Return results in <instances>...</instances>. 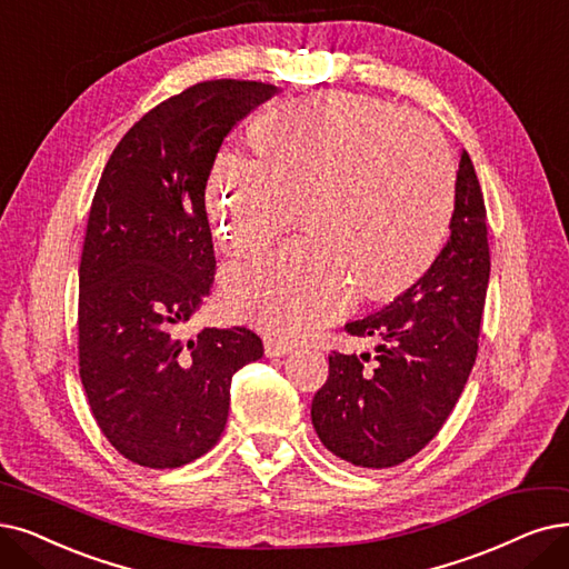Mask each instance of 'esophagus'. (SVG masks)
<instances>
[{"label":"esophagus","mask_w":569,"mask_h":569,"mask_svg":"<svg viewBox=\"0 0 569 569\" xmlns=\"http://www.w3.org/2000/svg\"><path fill=\"white\" fill-rule=\"evenodd\" d=\"M263 348H266L268 357H284V355H289L293 350L291 343H287V340L276 338V336H266Z\"/></svg>","instance_id":"34e87169"}]
</instances>
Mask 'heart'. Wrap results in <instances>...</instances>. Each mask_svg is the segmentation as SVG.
<instances>
[{
    "label": "heart",
    "mask_w": 569,
    "mask_h": 569,
    "mask_svg": "<svg viewBox=\"0 0 569 569\" xmlns=\"http://www.w3.org/2000/svg\"><path fill=\"white\" fill-rule=\"evenodd\" d=\"M254 153L223 151L208 208L229 257H252L301 212L303 238L226 272L231 308L297 340L343 312L355 287L382 299L439 252L456 172L441 134L399 107L350 93L284 102L252 128Z\"/></svg>",
    "instance_id": "b5f03b06"
}]
</instances>
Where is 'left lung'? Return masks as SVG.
<instances>
[{
    "instance_id": "left-lung-1",
    "label": "left lung",
    "mask_w": 569,
    "mask_h": 569,
    "mask_svg": "<svg viewBox=\"0 0 569 569\" xmlns=\"http://www.w3.org/2000/svg\"><path fill=\"white\" fill-rule=\"evenodd\" d=\"M488 280L483 193L462 151L450 238L439 257L390 306L346 325L352 336L376 338V352L329 355V378L310 416L333 456L385 469L437 437L479 352Z\"/></svg>"
}]
</instances>
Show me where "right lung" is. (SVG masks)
Wrapping results in <instances>:
<instances>
[{"instance_id":"1","label":"right lung","mask_w":569,"mask_h":569,"mask_svg":"<svg viewBox=\"0 0 569 569\" xmlns=\"http://www.w3.org/2000/svg\"><path fill=\"white\" fill-rule=\"evenodd\" d=\"M276 93L259 81L196 83L144 113L100 177L79 266V373L102 435L134 465L206 456L229 420L233 373L263 357L244 327L191 338L184 327L214 280V158Z\"/></svg>"}]
</instances>
